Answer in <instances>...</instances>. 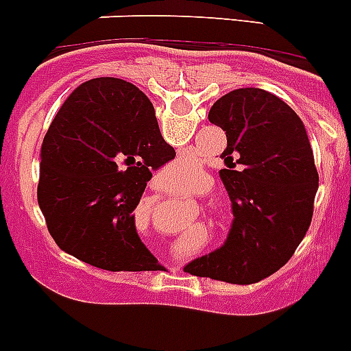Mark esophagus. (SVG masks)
<instances>
[{"mask_svg": "<svg viewBox=\"0 0 351 351\" xmlns=\"http://www.w3.org/2000/svg\"><path fill=\"white\" fill-rule=\"evenodd\" d=\"M178 271V267H171V273H176Z\"/></svg>", "mask_w": 351, "mask_h": 351, "instance_id": "34e87169", "label": "esophagus"}]
</instances>
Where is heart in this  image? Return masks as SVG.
I'll return each mask as SVG.
<instances>
[{
  "label": "heart",
  "mask_w": 351,
  "mask_h": 351,
  "mask_svg": "<svg viewBox=\"0 0 351 351\" xmlns=\"http://www.w3.org/2000/svg\"><path fill=\"white\" fill-rule=\"evenodd\" d=\"M195 169V166L194 164L191 162V160H178V162L175 164V166H173V175H171V180L173 182H176V180L180 178V175H182V173H185V171H194ZM185 246V245H183Z\"/></svg>",
  "instance_id": "1"
}]
</instances>
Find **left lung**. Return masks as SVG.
I'll return each mask as SVG.
<instances>
[{
    "instance_id": "left-lung-1",
    "label": "left lung",
    "mask_w": 351,
    "mask_h": 351,
    "mask_svg": "<svg viewBox=\"0 0 351 351\" xmlns=\"http://www.w3.org/2000/svg\"><path fill=\"white\" fill-rule=\"evenodd\" d=\"M208 119L226 131L220 178L234 220L222 248L183 271L250 285L285 266L306 236L318 189L313 150L298 113L257 87L227 93Z\"/></svg>"
}]
</instances>
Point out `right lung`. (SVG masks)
I'll return each mask as SVG.
<instances>
[{
	"label": "right lung",
	"mask_w": 351,
	"mask_h": 351,
	"mask_svg": "<svg viewBox=\"0 0 351 351\" xmlns=\"http://www.w3.org/2000/svg\"><path fill=\"white\" fill-rule=\"evenodd\" d=\"M38 204L61 250L106 271H157L134 215L154 169L175 159L152 103L131 82L78 85L43 138Z\"/></svg>",
	"instance_id": "add662e5"
}]
</instances>
